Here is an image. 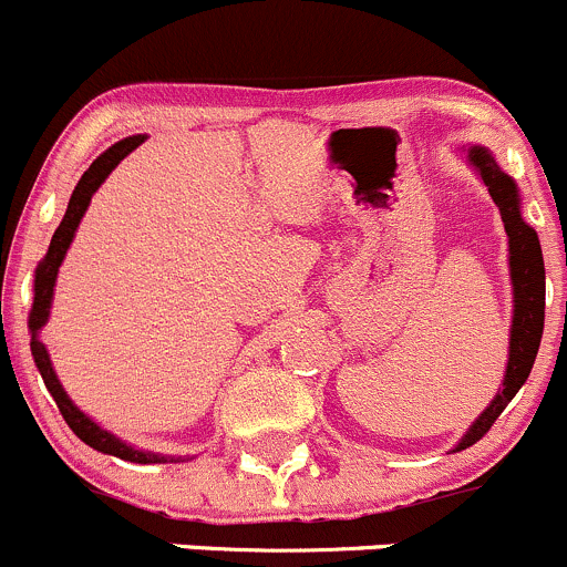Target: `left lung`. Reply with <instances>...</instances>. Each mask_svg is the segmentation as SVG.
Returning a JSON list of instances; mask_svg holds the SVG:
<instances>
[{
  "mask_svg": "<svg viewBox=\"0 0 567 567\" xmlns=\"http://www.w3.org/2000/svg\"><path fill=\"white\" fill-rule=\"evenodd\" d=\"M467 159L478 171L488 195L499 208V217L505 223L508 234V266H511V285H514V320H511V350L508 367H505L503 389L492 399V404L475 419V424L467 429L454 451H464L478 443L481 437L492 429L499 419L516 391L522 389L524 380L533 372L535 355H538L540 337H544V309H546V271L544 255H540L538 234L522 219L519 189L514 178L503 174L497 159L484 146H470Z\"/></svg>",
  "mask_w": 567,
  "mask_h": 567,
  "instance_id": "8db88e82",
  "label": "left lung"
}]
</instances>
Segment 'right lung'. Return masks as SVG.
Listing matches in <instances>:
<instances>
[{"label": "right lung", "instance_id": "obj_1", "mask_svg": "<svg viewBox=\"0 0 567 567\" xmlns=\"http://www.w3.org/2000/svg\"><path fill=\"white\" fill-rule=\"evenodd\" d=\"M143 141H146L143 135H133V138H124V141L113 143L111 148H105V152L100 154V157L94 159L92 165H89L86 174H83L81 182L75 184L73 195H70L68 212H64V219L59 223L56 234H53V238H51V247H48L45 258L40 260L38 271H34V303H32V312H29V331H32L34 363H38L40 374H43L45 389L51 391L53 402H56L59 413H62V419L68 421V426L73 429L75 434H79V437L89 445V449L103 451V454H111V456H118V458H124V462L165 464V462H178V458L163 456V454H152V451L133 449V445L122 443V440L113 437L111 432H105L103 426L94 424V421L89 419L86 413H81V410L73 404V399L68 396V391L62 389V383H59L56 372H53V367H51V359H48L45 344L40 342V329H43V326L48 323V312H51L53 285H56L59 266H62L64 255H68L70 241H73L75 230H79V223H81L83 212H86L89 200H92V195L97 193L100 184L109 178L111 171L116 168V165L122 163V159L127 157V154L133 152L135 146H141Z\"/></svg>", "mask_w": 567, "mask_h": 567}]
</instances>
